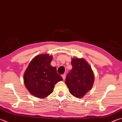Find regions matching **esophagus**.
I'll list each match as a JSON object with an SVG mask.
<instances>
[{"instance_id": "1", "label": "esophagus", "mask_w": 122, "mask_h": 122, "mask_svg": "<svg viewBox=\"0 0 122 122\" xmlns=\"http://www.w3.org/2000/svg\"><path fill=\"white\" fill-rule=\"evenodd\" d=\"M66 74H63V75H62V78H63V80H65V79H66Z\"/></svg>"}]
</instances>
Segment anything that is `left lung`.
Wrapping results in <instances>:
<instances>
[{"mask_svg":"<svg viewBox=\"0 0 122 122\" xmlns=\"http://www.w3.org/2000/svg\"><path fill=\"white\" fill-rule=\"evenodd\" d=\"M72 69L66 78L71 94L77 98H81L91 89L93 85L94 76L89 64L83 58L72 59Z\"/></svg>","mask_w":122,"mask_h":122,"instance_id":"8db88e82","label":"left lung"}]
</instances>
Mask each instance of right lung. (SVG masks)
<instances>
[{"mask_svg":"<svg viewBox=\"0 0 122 122\" xmlns=\"http://www.w3.org/2000/svg\"><path fill=\"white\" fill-rule=\"evenodd\" d=\"M52 56L47 54L37 55L26 68L23 76L24 85L32 96L45 98L53 92L55 84L63 79L56 68L51 65Z\"/></svg>","mask_w":122,"mask_h":122,"instance_id":"right-lung-1","label":"right lung"}]
</instances>
